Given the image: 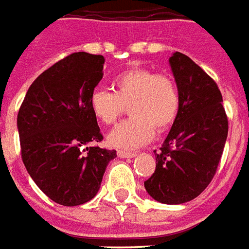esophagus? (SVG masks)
<instances>
[{"mask_svg": "<svg viewBox=\"0 0 249 249\" xmlns=\"http://www.w3.org/2000/svg\"><path fill=\"white\" fill-rule=\"evenodd\" d=\"M117 156L120 158H133L136 156V153L134 152H126V150H117Z\"/></svg>", "mask_w": 249, "mask_h": 249, "instance_id": "esophagus-1", "label": "esophagus"}]
</instances>
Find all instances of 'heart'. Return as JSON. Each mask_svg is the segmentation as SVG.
Returning a JSON list of instances; mask_svg holds the SVG:
<instances>
[{
    "instance_id": "1",
    "label": "heart",
    "mask_w": 249,
    "mask_h": 249,
    "mask_svg": "<svg viewBox=\"0 0 249 249\" xmlns=\"http://www.w3.org/2000/svg\"><path fill=\"white\" fill-rule=\"evenodd\" d=\"M113 92L95 88L89 96V108L97 121L113 125L129 107V120L116 126L108 136L115 148L136 149L148 143L156 129L162 133L176 123L181 96L171 75L136 67L113 79Z\"/></svg>"
}]
</instances>
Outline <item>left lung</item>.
Masks as SVG:
<instances>
[{
	"mask_svg": "<svg viewBox=\"0 0 249 249\" xmlns=\"http://www.w3.org/2000/svg\"><path fill=\"white\" fill-rule=\"evenodd\" d=\"M170 66L181 107L165 142L156 153V170L143 182L165 204L194 199L213 181L228 134L218 84L187 55L177 51Z\"/></svg>",
	"mask_w": 249,
	"mask_h": 249,
	"instance_id": "8db88e82",
	"label": "left lung"
}]
</instances>
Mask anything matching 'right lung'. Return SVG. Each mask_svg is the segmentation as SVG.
I'll list each match as a JSON object with an SVG mask.
<instances>
[{"instance_id": "right-lung-1", "label": "right lung", "mask_w": 249, "mask_h": 249, "mask_svg": "<svg viewBox=\"0 0 249 249\" xmlns=\"http://www.w3.org/2000/svg\"><path fill=\"white\" fill-rule=\"evenodd\" d=\"M103 55L73 53L33 82L17 125L27 173L50 199L62 206L91 200L116 150L103 140L89 96L103 78Z\"/></svg>"}]
</instances>
